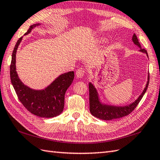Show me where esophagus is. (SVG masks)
<instances>
[{
  "mask_svg": "<svg viewBox=\"0 0 160 160\" xmlns=\"http://www.w3.org/2000/svg\"><path fill=\"white\" fill-rule=\"evenodd\" d=\"M85 74V70L83 68H79L76 71V75L78 78H82Z\"/></svg>",
  "mask_w": 160,
  "mask_h": 160,
  "instance_id": "esophagus-1",
  "label": "esophagus"
}]
</instances>
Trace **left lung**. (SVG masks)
Here are the masks:
<instances>
[{
    "label": "left lung",
    "instance_id": "8db88e82",
    "mask_svg": "<svg viewBox=\"0 0 160 160\" xmlns=\"http://www.w3.org/2000/svg\"><path fill=\"white\" fill-rule=\"evenodd\" d=\"M133 42L135 44H136L140 48V51L145 52L148 56V53L147 50L144 48H141V45L140 44L137 35L133 34L132 38ZM148 83H149V75L148 77V81L147 86L145 87L142 93L140 96L137 100L133 102V103L130 104L129 105L124 106V107H116V106H109L106 105H102L100 101H98V94L94 86L91 83H89V97H90V113L96 118H100L101 120H109L113 119H116L119 118H122L123 116L129 115V113L132 112L136 108L138 103L141 101L142 98L143 97L144 94L146 92Z\"/></svg>",
    "mask_w": 160,
    "mask_h": 160
}]
</instances>
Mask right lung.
I'll list each match as a JSON object with an SVG mask.
<instances>
[{"label": "right lung", "mask_w": 160, "mask_h": 160, "mask_svg": "<svg viewBox=\"0 0 160 160\" xmlns=\"http://www.w3.org/2000/svg\"><path fill=\"white\" fill-rule=\"evenodd\" d=\"M38 25L35 24L30 26L24 35L29 33L32 29ZM22 38H19L13 48L10 65V79L18 98L24 107L35 116L43 118L58 116L64 108L65 93L72 83L74 72L70 71L60 75L45 90H34L28 88L19 79L16 70V52Z\"/></svg>", "instance_id": "1"}]
</instances>
